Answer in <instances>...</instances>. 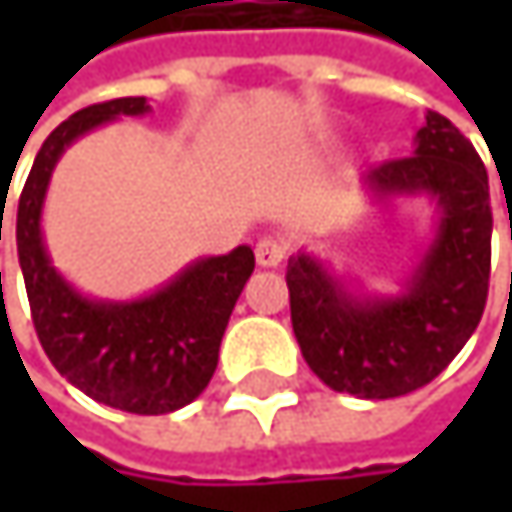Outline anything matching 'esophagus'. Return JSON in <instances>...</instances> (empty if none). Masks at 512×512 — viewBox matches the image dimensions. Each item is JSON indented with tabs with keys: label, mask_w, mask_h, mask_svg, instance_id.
Returning a JSON list of instances; mask_svg holds the SVG:
<instances>
[{
	"label": "esophagus",
	"mask_w": 512,
	"mask_h": 512,
	"mask_svg": "<svg viewBox=\"0 0 512 512\" xmlns=\"http://www.w3.org/2000/svg\"><path fill=\"white\" fill-rule=\"evenodd\" d=\"M255 257L260 266H278L287 257V243L275 237H263L255 246Z\"/></svg>",
	"instance_id": "1"
}]
</instances>
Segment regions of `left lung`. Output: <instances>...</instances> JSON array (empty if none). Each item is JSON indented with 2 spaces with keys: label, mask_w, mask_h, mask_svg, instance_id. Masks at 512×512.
<instances>
[{
  "label": "left lung",
  "mask_w": 512,
  "mask_h": 512,
  "mask_svg": "<svg viewBox=\"0 0 512 512\" xmlns=\"http://www.w3.org/2000/svg\"><path fill=\"white\" fill-rule=\"evenodd\" d=\"M370 201L427 195L436 234L394 296L350 290L326 260H287L290 320L308 367L341 394L388 400L433 382L477 329L489 293V177L471 142L427 112L415 151L364 174Z\"/></svg>",
  "instance_id": "8db88e82"
}]
</instances>
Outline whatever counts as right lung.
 Listing matches in <instances>:
<instances>
[{"mask_svg":"<svg viewBox=\"0 0 512 512\" xmlns=\"http://www.w3.org/2000/svg\"><path fill=\"white\" fill-rule=\"evenodd\" d=\"M148 112L145 97H118L79 109L52 130L20 195L17 255L32 323L55 370L97 403L165 415L192 403L213 379L225 326L255 272V252L237 246L228 255L192 260L154 293L109 302L79 293L52 266L41 234L44 198L61 154L115 118Z\"/></svg>","mask_w":512,"mask_h":512,"instance_id":"right-lung-1","label":"right lung"}]
</instances>
